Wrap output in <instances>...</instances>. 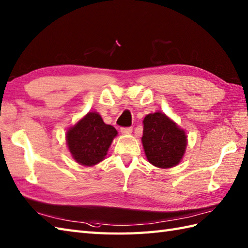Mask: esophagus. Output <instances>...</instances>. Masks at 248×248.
<instances>
[{
	"label": "esophagus",
	"instance_id": "1",
	"mask_svg": "<svg viewBox=\"0 0 248 248\" xmlns=\"http://www.w3.org/2000/svg\"><path fill=\"white\" fill-rule=\"evenodd\" d=\"M120 131H122L123 134H130L132 133V131H133V128H132V126H126V128L120 129Z\"/></svg>",
	"mask_w": 248,
	"mask_h": 248
}]
</instances>
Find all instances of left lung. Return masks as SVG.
Returning <instances> with one entry per match:
<instances>
[{
    "label": "left lung",
    "mask_w": 248,
    "mask_h": 248,
    "mask_svg": "<svg viewBox=\"0 0 248 248\" xmlns=\"http://www.w3.org/2000/svg\"><path fill=\"white\" fill-rule=\"evenodd\" d=\"M141 142L149 163L157 168L180 164L187 147V136L166 114L155 112L143 119Z\"/></svg>",
    "instance_id": "left-lung-1"
}]
</instances>
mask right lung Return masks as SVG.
<instances>
[{"instance_id": "right-lung-1", "label": "right lung", "mask_w": 248, "mask_h": 248, "mask_svg": "<svg viewBox=\"0 0 248 248\" xmlns=\"http://www.w3.org/2000/svg\"><path fill=\"white\" fill-rule=\"evenodd\" d=\"M116 135V129L103 123L99 114L89 112L67 130L66 145L78 164L91 167L105 159Z\"/></svg>"}]
</instances>
